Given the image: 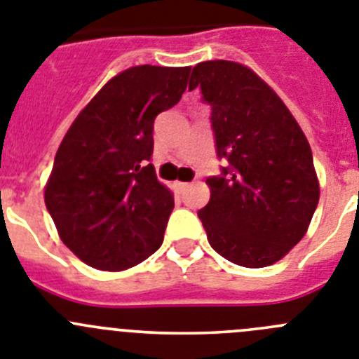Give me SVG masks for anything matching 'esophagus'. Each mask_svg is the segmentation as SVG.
Returning a JSON list of instances; mask_svg holds the SVG:
<instances>
[{"instance_id":"1","label":"esophagus","mask_w":359,"mask_h":359,"mask_svg":"<svg viewBox=\"0 0 359 359\" xmlns=\"http://www.w3.org/2000/svg\"><path fill=\"white\" fill-rule=\"evenodd\" d=\"M190 187V183H185V182H176V189L177 190H187Z\"/></svg>"}]
</instances>
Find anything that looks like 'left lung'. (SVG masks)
<instances>
[{
  "instance_id": "obj_1",
  "label": "left lung",
  "mask_w": 359,
  "mask_h": 359,
  "mask_svg": "<svg viewBox=\"0 0 359 359\" xmlns=\"http://www.w3.org/2000/svg\"><path fill=\"white\" fill-rule=\"evenodd\" d=\"M212 107L221 167L198 212L212 248L233 264L264 268L306 236L320 199L309 142L286 104L253 69L231 61L194 66L189 90Z\"/></svg>"
}]
</instances>
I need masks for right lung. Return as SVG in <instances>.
<instances>
[{
  "label": "right lung",
  "instance_id": "right-lung-1",
  "mask_svg": "<svg viewBox=\"0 0 359 359\" xmlns=\"http://www.w3.org/2000/svg\"><path fill=\"white\" fill-rule=\"evenodd\" d=\"M189 73L151 65L118 73L62 138L44 203L62 243L91 268H133L163 243L174 196L149 163L152 129L180 102Z\"/></svg>",
  "mask_w": 359,
  "mask_h": 359
}]
</instances>
